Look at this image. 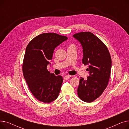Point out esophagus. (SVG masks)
Returning a JSON list of instances; mask_svg holds the SVG:
<instances>
[{
  "label": "esophagus",
  "mask_w": 129,
  "mask_h": 129,
  "mask_svg": "<svg viewBox=\"0 0 129 129\" xmlns=\"http://www.w3.org/2000/svg\"><path fill=\"white\" fill-rule=\"evenodd\" d=\"M71 76H71V75H65V76L64 77V79L65 80H66L68 79L69 78L71 77Z\"/></svg>",
  "instance_id": "obj_1"
}]
</instances>
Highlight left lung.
Listing matches in <instances>:
<instances>
[{"label":"left lung","instance_id":"obj_1","mask_svg":"<svg viewBox=\"0 0 129 129\" xmlns=\"http://www.w3.org/2000/svg\"><path fill=\"white\" fill-rule=\"evenodd\" d=\"M73 37L83 47L82 62L88 65L87 70L89 73L86 80L80 77L78 96L85 102L91 103L103 93L108 85L112 65L111 56L105 44L93 33L83 32Z\"/></svg>","mask_w":129,"mask_h":129}]
</instances>
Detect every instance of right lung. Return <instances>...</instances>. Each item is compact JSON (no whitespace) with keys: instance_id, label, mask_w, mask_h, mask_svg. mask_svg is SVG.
<instances>
[{"instance_id":"1","label":"right lung","mask_w":129,"mask_h":129,"mask_svg":"<svg viewBox=\"0 0 129 129\" xmlns=\"http://www.w3.org/2000/svg\"><path fill=\"white\" fill-rule=\"evenodd\" d=\"M67 40L65 36L45 33L35 37L27 45L22 71L26 83L33 95L44 103L55 100L59 93L63 81L47 69L51 64L54 50Z\"/></svg>"}]
</instances>
